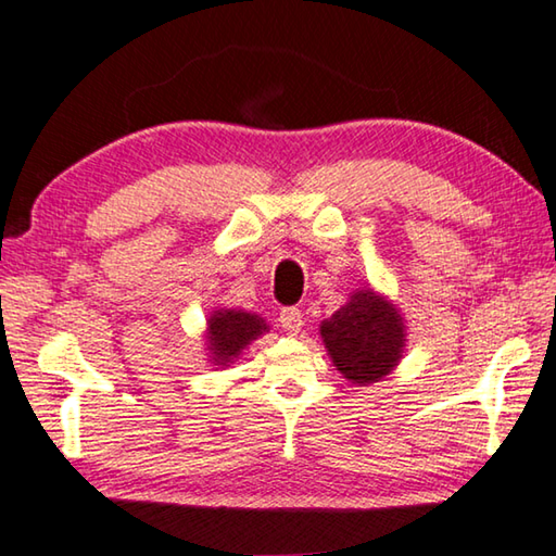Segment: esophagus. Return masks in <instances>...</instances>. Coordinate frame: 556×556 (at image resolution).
I'll return each mask as SVG.
<instances>
[{"label": "esophagus", "instance_id": "1", "mask_svg": "<svg viewBox=\"0 0 556 556\" xmlns=\"http://www.w3.org/2000/svg\"><path fill=\"white\" fill-rule=\"evenodd\" d=\"M279 324L287 333L294 336L301 331V326H304V314H301L296 306H287L279 312Z\"/></svg>", "mask_w": 556, "mask_h": 556}]
</instances>
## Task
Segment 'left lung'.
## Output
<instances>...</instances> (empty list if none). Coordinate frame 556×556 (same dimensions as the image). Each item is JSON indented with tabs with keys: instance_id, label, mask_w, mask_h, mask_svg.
I'll return each instance as SVG.
<instances>
[{
	"instance_id": "left-lung-1",
	"label": "left lung",
	"mask_w": 556,
	"mask_h": 556,
	"mask_svg": "<svg viewBox=\"0 0 556 556\" xmlns=\"http://www.w3.org/2000/svg\"><path fill=\"white\" fill-rule=\"evenodd\" d=\"M321 338L343 378L368 384L382 380L397 365L404 326L397 308L365 289L355 291L345 306L326 318Z\"/></svg>"
}]
</instances>
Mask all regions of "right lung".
<instances>
[{"mask_svg":"<svg viewBox=\"0 0 556 556\" xmlns=\"http://www.w3.org/2000/svg\"><path fill=\"white\" fill-rule=\"evenodd\" d=\"M262 331H267V324L260 316L248 312H232V308H223V312H213L208 318V341L213 361L218 365L230 363L235 355H240L244 345L255 341Z\"/></svg>","mask_w":556,"mask_h":556,"instance_id":"right-lung-1","label":"right lung"}]
</instances>
